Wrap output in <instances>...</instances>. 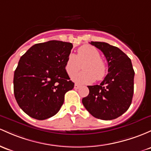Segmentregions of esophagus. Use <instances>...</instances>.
I'll list each match as a JSON object with an SVG mask.
<instances>
[{
    "mask_svg": "<svg viewBox=\"0 0 151 151\" xmlns=\"http://www.w3.org/2000/svg\"><path fill=\"white\" fill-rule=\"evenodd\" d=\"M80 87H81V86L79 85V84H74V89H79Z\"/></svg>",
    "mask_w": 151,
    "mask_h": 151,
    "instance_id": "1",
    "label": "esophagus"
}]
</instances>
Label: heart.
<instances>
[{
  "label": "heart",
  "mask_w": 151,
  "mask_h": 151,
  "mask_svg": "<svg viewBox=\"0 0 151 151\" xmlns=\"http://www.w3.org/2000/svg\"><path fill=\"white\" fill-rule=\"evenodd\" d=\"M100 53L91 45H84L79 47L77 54H70L65 63V70L68 75L73 76L80 70L83 63L84 72L73 76L74 82L80 84H89L95 79L101 80L107 74V66L100 58Z\"/></svg>",
  "instance_id": "obj_1"
}]
</instances>
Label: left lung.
Listing matches in <instances>:
<instances>
[{
	"label": "left lung",
	"mask_w": 151,
	"mask_h": 151,
	"mask_svg": "<svg viewBox=\"0 0 151 151\" xmlns=\"http://www.w3.org/2000/svg\"><path fill=\"white\" fill-rule=\"evenodd\" d=\"M90 44L104 54L108 64V74L100 85L88 86V96L82 104L96 118L110 120L128 110L134 92L135 72L132 62L123 51L105 42Z\"/></svg>",
	"instance_id": "left-lung-1"
}]
</instances>
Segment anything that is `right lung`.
I'll return each instance as SVG.
<instances>
[{
  "instance_id": "obj_1",
  "label": "right lung",
  "mask_w": 151,
  "mask_h": 151,
  "mask_svg": "<svg viewBox=\"0 0 151 151\" xmlns=\"http://www.w3.org/2000/svg\"><path fill=\"white\" fill-rule=\"evenodd\" d=\"M72 43L49 41L32 46L21 57L14 72V91L25 113L42 120L55 115L64 94L74 88L65 70Z\"/></svg>"
}]
</instances>
